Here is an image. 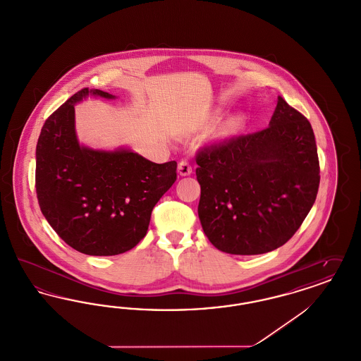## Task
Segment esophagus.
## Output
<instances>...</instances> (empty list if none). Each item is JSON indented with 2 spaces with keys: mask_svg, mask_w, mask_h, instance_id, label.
<instances>
[{
  "mask_svg": "<svg viewBox=\"0 0 361 361\" xmlns=\"http://www.w3.org/2000/svg\"><path fill=\"white\" fill-rule=\"evenodd\" d=\"M192 173V166L187 161H181L178 164V174L180 176H189Z\"/></svg>",
  "mask_w": 361,
  "mask_h": 361,
  "instance_id": "obj_1",
  "label": "esophagus"
}]
</instances>
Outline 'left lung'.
Returning a JSON list of instances; mask_svg holds the SVG:
<instances>
[{"label": "left lung", "mask_w": 361, "mask_h": 361, "mask_svg": "<svg viewBox=\"0 0 361 361\" xmlns=\"http://www.w3.org/2000/svg\"><path fill=\"white\" fill-rule=\"evenodd\" d=\"M196 164L207 238L240 256L268 253L291 240L321 178L311 124L283 97L267 128L204 146Z\"/></svg>", "instance_id": "obj_1"}]
</instances>
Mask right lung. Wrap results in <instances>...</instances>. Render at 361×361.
Listing matches in <instances>:
<instances>
[{"label":"right lung","mask_w":361,"mask_h":361,"mask_svg":"<svg viewBox=\"0 0 361 361\" xmlns=\"http://www.w3.org/2000/svg\"><path fill=\"white\" fill-rule=\"evenodd\" d=\"M89 93L115 97L84 87L52 112L36 145L35 188L42 214L69 246L89 256H116L146 235L153 208L177 178V162L80 146L74 104Z\"/></svg>","instance_id":"right-lung-1"}]
</instances>
